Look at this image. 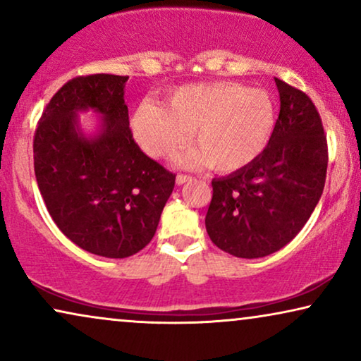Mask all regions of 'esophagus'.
<instances>
[{"instance_id": "esophagus-1", "label": "esophagus", "mask_w": 361, "mask_h": 361, "mask_svg": "<svg viewBox=\"0 0 361 361\" xmlns=\"http://www.w3.org/2000/svg\"><path fill=\"white\" fill-rule=\"evenodd\" d=\"M189 180H192V177H190V176H187V174H177V177H176L177 185L185 184V182H189Z\"/></svg>"}]
</instances>
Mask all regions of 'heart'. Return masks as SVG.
Here are the masks:
<instances>
[{"label": "heart", "instance_id": "b5f03b06", "mask_svg": "<svg viewBox=\"0 0 361 361\" xmlns=\"http://www.w3.org/2000/svg\"><path fill=\"white\" fill-rule=\"evenodd\" d=\"M276 106L263 88L214 82L177 88L167 108L142 103L133 118L140 145L152 157H167L189 141L199 147L177 157L180 166H210L216 172L243 169L258 159L273 136Z\"/></svg>", "mask_w": 361, "mask_h": 361}]
</instances>
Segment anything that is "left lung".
<instances>
[{
  "label": "left lung",
  "instance_id": "left-lung-1",
  "mask_svg": "<svg viewBox=\"0 0 361 361\" xmlns=\"http://www.w3.org/2000/svg\"><path fill=\"white\" fill-rule=\"evenodd\" d=\"M274 82L281 110L266 149L243 169L212 180L207 233L236 258H263L288 245L325 185L329 147L317 108L302 90Z\"/></svg>",
  "mask_w": 361,
  "mask_h": 361
}]
</instances>
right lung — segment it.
Returning <instances> with one entry per match:
<instances>
[{
	"label": "right lung",
	"instance_id": "obj_1",
	"mask_svg": "<svg viewBox=\"0 0 361 361\" xmlns=\"http://www.w3.org/2000/svg\"><path fill=\"white\" fill-rule=\"evenodd\" d=\"M126 75H78L59 88L34 133L36 180L59 230L88 253L128 258L152 240L176 174L136 145L125 105ZM102 113L93 140L76 111Z\"/></svg>",
	"mask_w": 361,
	"mask_h": 361
}]
</instances>
